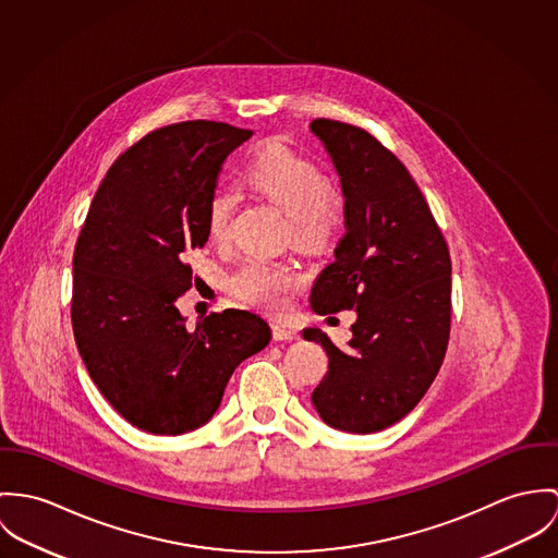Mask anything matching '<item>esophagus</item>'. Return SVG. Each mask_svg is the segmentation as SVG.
<instances>
[{
	"instance_id": "1",
	"label": "esophagus",
	"mask_w": 558,
	"mask_h": 558,
	"mask_svg": "<svg viewBox=\"0 0 558 558\" xmlns=\"http://www.w3.org/2000/svg\"><path fill=\"white\" fill-rule=\"evenodd\" d=\"M271 333H274V340H284V342H291V340H298V331L289 325H282V323H274L271 325Z\"/></svg>"
}]
</instances>
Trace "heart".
I'll return each mask as SVG.
<instances>
[{"mask_svg": "<svg viewBox=\"0 0 558 558\" xmlns=\"http://www.w3.org/2000/svg\"><path fill=\"white\" fill-rule=\"evenodd\" d=\"M250 186L256 187L289 214L291 242L304 248L327 246L344 222L342 198L327 187V178L308 160L280 143L267 145L250 165ZM238 198L229 187L209 194L205 229L211 242H227ZM302 282L300 274L265 256H250L229 278L235 298L252 306L280 310L287 295Z\"/></svg>", "mask_w": 558, "mask_h": 558, "instance_id": "obj_1", "label": "heart"}]
</instances>
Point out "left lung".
Returning <instances> with one entry per match:
<instances>
[{"label": "left lung", "instance_id": "left-lung-1", "mask_svg": "<svg viewBox=\"0 0 558 558\" xmlns=\"http://www.w3.org/2000/svg\"><path fill=\"white\" fill-rule=\"evenodd\" d=\"M340 178L347 233L316 278V314L355 310L349 349L316 327L329 371L312 391L338 430L378 433L409 415L442 364L451 323V258L422 190L371 132L333 120L310 124Z\"/></svg>", "mask_w": 558, "mask_h": 558}]
</instances>
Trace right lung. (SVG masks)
I'll return each instance as SVG.
<instances>
[{
	"label": "right lung",
	"mask_w": 558,
	"mask_h": 558,
	"mask_svg": "<svg viewBox=\"0 0 558 558\" xmlns=\"http://www.w3.org/2000/svg\"><path fill=\"white\" fill-rule=\"evenodd\" d=\"M252 136L222 122L165 125L113 162L96 190L72 258V331L111 407L151 434L207 424L235 368L271 340L246 310L203 316L175 306L187 256L207 242L205 207L227 156Z\"/></svg>",
	"instance_id": "obj_1"
}]
</instances>
